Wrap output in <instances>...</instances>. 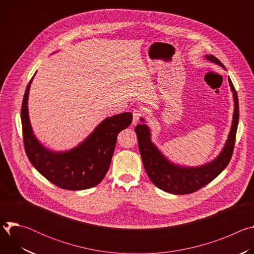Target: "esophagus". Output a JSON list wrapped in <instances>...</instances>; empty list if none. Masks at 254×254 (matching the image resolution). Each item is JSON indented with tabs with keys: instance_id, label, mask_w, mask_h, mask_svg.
Returning <instances> with one entry per match:
<instances>
[{
	"instance_id": "esophagus-1",
	"label": "esophagus",
	"mask_w": 254,
	"mask_h": 254,
	"mask_svg": "<svg viewBox=\"0 0 254 254\" xmlns=\"http://www.w3.org/2000/svg\"><path fill=\"white\" fill-rule=\"evenodd\" d=\"M132 116H133V119H132V126H135V125L139 122V119L141 118L142 113H141L140 111H138V110H135V111H133Z\"/></svg>"
}]
</instances>
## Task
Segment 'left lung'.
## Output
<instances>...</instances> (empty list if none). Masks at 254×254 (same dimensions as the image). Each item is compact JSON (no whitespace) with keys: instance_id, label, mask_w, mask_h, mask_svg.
Instances as JSON below:
<instances>
[{"instance_id":"left-lung-1","label":"left lung","mask_w":254,"mask_h":254,"mask_svg":"<svg viewBox=\"0 0 254 254\" xmlns=\"http://www.w3.org/2000/svg\"><path fill=\"white\" fill-rule=\"evenodd\" d=\"M205 58L212 63L225 68L218 59L211 54L205 55ZM228 81L234 100L232 126L228 138L220 154L205 165L199 167H186L171 162L152 141L150 128L144 124L146 121L140 118L141 124H138L134 128L140 157L150 180L159 189L175 195H185L196 192L209 184L229 164L235 143L239 120V105L233 83L230 78H228Z\"/></svg>"}]
</instances>
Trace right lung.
<instances>
[{
	"label": "right lung",
	"mask_w": 254,
	"mask_h": 254,
	"mask_svg": "<svg viewBox=\"0 0 254 254\" xmlns=\"http://www.w3.org/2000/svg\"><path fill=\"white\" fill-rule=\"evenodd\" d=\"M33 78L27 85L21 108L24 147L29 161L61 189L77 191L98 185L110 169L118 134L131 124L132 115L123 113L103 120L82 142L69 151L49 150L35 136L29 119L28 97Z\"/></svg>",
	"instance_id": "right-lung-1"
}]
</instances>
